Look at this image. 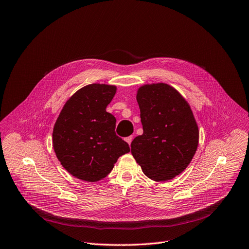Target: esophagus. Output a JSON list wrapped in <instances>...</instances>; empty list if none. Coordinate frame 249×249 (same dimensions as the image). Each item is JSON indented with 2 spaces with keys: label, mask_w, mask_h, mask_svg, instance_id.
Masks as SVG:
<instances>
[{
  "label": "esophagus",
  "mask_w": 249,
  "mask_h": 249,
  "mask_svg": "<svg viewBox=\"0 0 249 249\" xmlns=\"http://www.w3.org/2000/svg\"><path fill=\"white\" fill-rule=\"evenodd\" d=\"M132 139H133V136H128V137H126V142L130 145L131 144V142H132Z\"/></svg>",
  "instance_id": "esophagus-1"
}]
</instances>
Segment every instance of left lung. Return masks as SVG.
<instances>
[{
	"instance_id": "8db88e82",
	"label": "left lung",
	"mask_w": 249,
	"mask_h": 249,
	"mask_svg": "<svg viewBox=\"0 0 249 249\" xmlns=\"http://www.w3.org/2000/svg\"><path fill=\"white\" fill-rule=\"evenodd\" d=\"M143 128L131 142V154L144 175L157 182L175 178L196 153L199 130L193 112L176 89L159 82L137 89Z\"/></svg>"
}]
</instances>
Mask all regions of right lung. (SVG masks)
Returning <instances> with one entry per match:
<instances>
[{
	"label": "right lung",
	"instance_id": "obj_1",
	"mask_svg": "<svg viewBox=\"0 0 249 249\" xmlns=\"http://www.w3.org/2000/svg\"><path fill=\"white\" fill-rule=\"evenodd\" d=\"M116 85L92 83L65 103L53 129V148L65 170L85 182H98L113 170L129 145L116 135V118L106 111Z\"/></svg>",
	"mask_w": 249,
	"mask_h": 249
}]
</instances>
